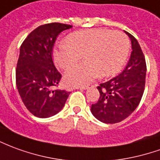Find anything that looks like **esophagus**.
Wrapping results in <instances>:
<instances>
[{"instance_id": "obj_1", "label": "esophagus", "mask_w": 160, "mask_h": 160, "mask_svg": "<svg viewBox=\"0 0 160 160\" xmlns=\"http://www.w3.org/2000/svg\"><path fill=\"white\" fill-rule=\"evenodd\" d=\"M90 86H87V87H76L75 89H80V90H87L88 88H90Z\"/></svg>"}]
</instances>
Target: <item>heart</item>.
I'll list each match as a JSON object with an SVG mask.
<instances>
[{"instance_id":"heart-1","label":"heart","mask_w":160,"mask_h":160,"mask_svg":"<svg viewBox=\"0 0 160 160\" xmlns=\"http://www.w3.org/2000/svg\"><path fill=\"white\" fill-rule=\"evenodd\" d=\"M129 40L122 32L103 28L77 31L69 34L66 42L53 50V61L67 69L84 58L87 62L65 72V81L70 86H84L100 75H114L127 61Z\"/></svg>"}]
</instances>
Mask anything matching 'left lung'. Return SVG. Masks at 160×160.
Instances as JSON below:
<instances>
[{
    "label": "left lung",
    "instance_id": "1",
    "mask_svg": "<svg viewBox=\"0 0 160 160\" xmlns=\"http://www.w3.org/2000/svg\"><path fill=\"white\" fill-rule=\"evenodd\" d=\"M132 42V53L120 74L98 87L99 99L91 112L99 121L114 124L122 121L134 111L141 100L146 84V64L138 41L126 32Z\"/></svg>",
    "mask_w": 160,
    "mask_h": 160
}]
</instances>
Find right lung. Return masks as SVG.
Segmentation results:
<instances>
[{
    "mask_svg": "<svg viewBox=\"0 0 160 160\" xmlns=\"http://www.w3.org/2000/svg\"><path fill=\"white\" fill-rule=\"evenodd\" d=\"M72 27L57 22L41 25L21 46L15 71L16 87L27 109L36 117L57 114L70 93L66 90H51L61 79L53 64L52 51L57 36Z\"/></svg>",
    "mask_w": 160,
    "mask_h": 160,
    "instance_id": "right-lung-1",
    "label": "right lung"
}]
</instances>
